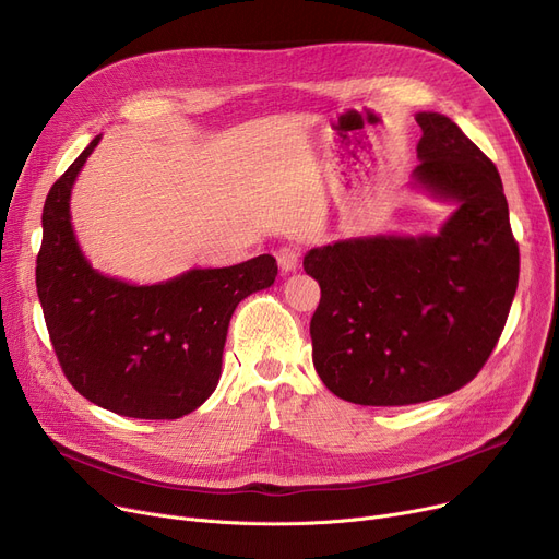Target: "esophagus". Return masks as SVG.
I'll list each match as a JSON object with an SVG mask.
<instances>
[{
    "instance_id": "34e87169",
    "label": "esophagus",
    "mask_w": 559,
    "mask_h": 559,
    "mask_svg": "<svg viewBox=\"0 0 559 559\" xmlns=\"http://www.w3.org/2000/svg\"><path fill=\"white\" fill-rule=\"evenodd\" d=\"M299 258H301V251L297 247H283L278 249L276 253V260H278V267L283 272H295L299 267Z\"/></svg>"
}]
</instances>
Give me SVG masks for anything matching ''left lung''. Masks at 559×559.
Wrapping results in <instances>:
<instances>
[{"mask_svg": "<svg viewBox=\"0 0 559 559\" xmlns=\"http://www.w3.org/2000/svg\"><path fill=\"white\" fill-rule=\"evenodd\" d=\"M417 124L415 181L457 203L442 230L340 240L304 258L321 287L314 369L358 405H413L464 388L501 337L519 283L496 165L447 115L417 112Z\"/></svg>", "mask_w": 559, "mask_h": 559, "instance_id": "left-lung-1", "label": "left lung"}]
</instances>
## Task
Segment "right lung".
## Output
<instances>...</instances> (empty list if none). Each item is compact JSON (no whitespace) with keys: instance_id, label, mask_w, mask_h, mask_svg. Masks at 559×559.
Instances as JSON below:
<instances>
[{"instance_id":"add662e5","label":"right lung","mask_w":559,"mask_h":559,"mask_svg":"<svg viewBox=\"0 0 559 559\" xmlns=\"http://www.w3.org/2000/svg\"><path fill=\"white\" fill-rule=\"evenodd\" d=\"M99 138L45 199L36 260L45 324L81 396L122 417L179 419L215 392L228 321L242 299L276 281L278 264L262 253L156 285H131L93 270L74 238L70 192Z\"/></svg>"}]
</instances>
